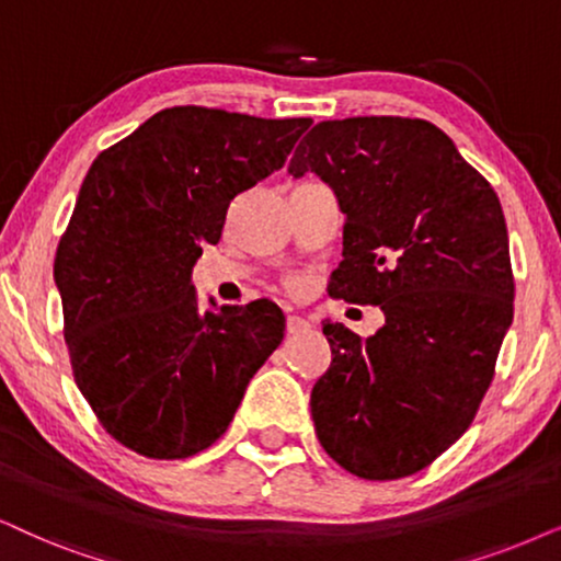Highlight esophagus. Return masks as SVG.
Listing matches in <instances>:
<instances>
[{
	"label": "esophagus",
	"instance_id": "34e87169",
	"mask_svg": "<svg viewBox=\"0 0 561 561\" xmlns=\"http://www.w3.org/2000/svg\"><path fill=\"white\" fill-rule=\"evenodd\" d=\"M310 329V321L302 316H287V333H300V331H308Z\"/></svg>",
	"mask_w": 561,
	"mask_h": 561
}]
</instances>
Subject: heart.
Listing matches in <instances>:
<instances>
[{"label":"heart","instance_id":"b5f03b06","mask_svg":"<svg viewBox=\"0 0 561 561\" xmlns=\"http://www.w3.org/2000/svg\"><path fill=\"white\" fill-rule=\"evenodd\" d=\"M302 287H305V282L300 279V276H289V279H287L289 293H302Z\"/></svg>","mask_w":561,"mask_h":561}]
</instances>
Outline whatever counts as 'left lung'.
Segmentation results:
<instances>
[{"label": "left lung", "mask_w": 561, "mask_h": 561, "mask_svg": "<svg viewBox=\"0 0 561 561\" xmlns=\"http://www.w3.org/2000/svg\"><path fill=\"white\" fill-rule=\"evenodd\" d=\"M287 170L329 183L346 215L329 295L386 316L367 339L323 323L333 359L310 393L316 435L359 479L422 471L469 430L513 323L500 198L422 118L321 122Z\"/></svg>", "instance_id": "left-lung-1"}]
</instances>
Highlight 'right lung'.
I'll return each mask as SVG.
<instances>
[{"label":"right lung","instance_id":"right-lung-1","mask_svg":"<svg viewBox=\"0 0 561 561\" xmlns=\"http://www.w3.org/2000/svg\"><path fill=\"white\" fill-rule=\"evenodd\" d=\"M310 124L175 105L90 165L54 279L77 388L124 448L160 460L209 448L282 344L268 300L202 313L191 268L232 198L285 165Z\"/></svg>","mask_w":561,"mask_h":561}]
</instances>
